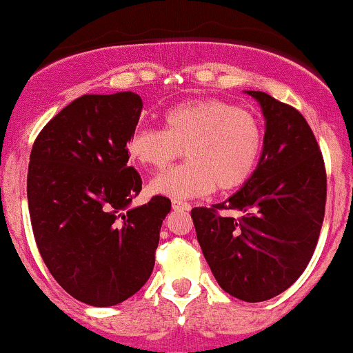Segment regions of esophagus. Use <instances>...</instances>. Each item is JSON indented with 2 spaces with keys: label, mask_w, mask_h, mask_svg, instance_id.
I'll use <instances>...</instances> for the list:
<instances>
[{
  "label": "esophagus",
  "mask_w": 353,
  "mask_h": 353,
  "mask_svg": "<svg viewBox=\"0 0 353 353\" xmlns=\"http://www.w3.org/2000/svg\"><path fill=\"white\" fill-rule=\"evenodd\" d=\"M172 207L173 210H180V212H188L190 208V203H185V201H180V200H173L172 201Z\"/></svg>",
  "instance_id": "1"
}]
</instances>
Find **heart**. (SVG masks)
<instances>
[{
	"label": "heart",
	"mask_w": 353,
	"mask_h": 353,
	"mask_svg": "<svg viewBox=\"0 0 353 353\" xmlns=\"http://www.w3.org/2000/svg\"><path fill=\"white\" fill-rule=\"evenodd\" d=\"M263 146L262 125L247 110L221 100H193L163 113V130L137 128L126 141L134 163L161 170L181 157L188 161L150 183L157 195L176 200L232 192L247 183Z\"/></svg>",
	"instance_id": "1"
}]
</instances>
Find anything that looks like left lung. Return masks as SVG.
<instances>
[{
	"label": "left lung",
	"mask_w": 353,
	"mask_h": 353,
	"mask_svg": "<svg viewBox=\"0 0 353 353\" xmlns=\"http://www.w3.org/2000/svg\"><path fill=\"white\" fill-rule=\"evenodd\" d=\"M247 93L265 117L259 165L227 201L193 208L192 219L220 287L255 303L287 290L310 262L325 215L327 173L302 113L263 91Z\"/></svg>",
	"instance_id": "left-lung-1"
}]
</instances>
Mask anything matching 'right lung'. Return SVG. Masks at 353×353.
I'll return each instance as SVG.
<instances>
[{"label": "right lung", "mask_w": 353, "mask_h": 353, "mask_svg": "<svg viewBox=\"0 0 353 353\" xmlns=\"http://www.w3.org/2000/svg\"><path fill=\"white\" fill-rule=\"evenodd\" d=\"M137 93L83 94L51 118L28 166V208L41 259L73 299L112 307L137 294L155 267L166 196L132 208L141 178L126 141Z\"/></svg>", "instance_id": "right-lung-1"}]
</instances>
